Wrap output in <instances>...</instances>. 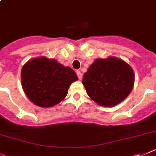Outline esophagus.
<instances>
[{
    "label": "esophagus",
    "instance_id": "obj_1",
    "mask_svg": "<svg viewBox=\"0 0 156 156\" xmlns=\"http://www.w3.org/2000/svg\"><path fill=\"white\" fill-rule=\"evenodd\" d=\"M76 75L77 76H78V78H79V80H82V73L80 72V71H76Z\"/></svg>",
    "mask_w": 156,
    "mask_h": 156
}]
</instances>
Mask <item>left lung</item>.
<instances>
[{
    "instance_id": "obj_1",
    "label": "left lung",
    "mask_w": 156,
    "mask_h": 156,
    "mask_svg": "<svg viewBox=\"0 0 156 156\" xmlns=\"http://www.w3.org/2000/svg\"><path fill=\"white\" fill-rule=\"evenodd\" d=\"M134 81V72L129 64L111 56L95 60L83 74L82 83L95 102L101 106L113 107L129 95Z\"/></svg>"
}]
</instances>
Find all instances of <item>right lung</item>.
Wrapping results in <instances>:
<instances>
[{"label":"right lung","instance_id":"1","mask_svg":"<svg viewBox=\"0 0 156 156\" xmlns=\"http://www.w3.org/2000/svg\"><path fill=\"white\" fill-rule=\"evenodd\" d=\"M78 80L69 67L44 56L29 60L21 70V84L27 97L34 104L48 108L65 98L71 83Z\"/></svg>","mask_w":156,"mask_h":156}]
</instances>
